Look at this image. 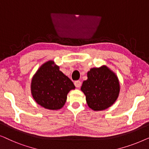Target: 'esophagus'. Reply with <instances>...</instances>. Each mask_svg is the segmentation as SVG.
I'll use <instances>...</instances> for the list:
<instances>
[{"label": "esophagus", "mask_w": 149, "mask_h": 149, "mask_svg": "<svg viewBox=\"0 0 149 149\" xmlns=\"http://www.w3.org/2000/svg\"><path fill=\"white\" fill-rule=\"evenodd\" d=\"M74 85L77 87H80L81 86V82L80 81H74Z\"/></svg>", "instance_id": "1"}]
</instances>
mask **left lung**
<instances>
[{
  "instance_id": "1",
  "label": "left lung",
  "mask_w": 149,
  "mask_h": 149,
  "mask_svg": "<svg viewBox=\"0 0 149 149\" xmlns=\"http://www.w3.org/2000/svg\"><path fill=\"white\" fill-rule=\"evenodd\" d=\"M81 90L86 96L89 107L102 111L113 105L119 95L120 87L117 77L107 66L91 68Z\"/></svg>"
}]
</instances>
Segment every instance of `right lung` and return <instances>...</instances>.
<instances>
[{"instance_id":"1","label":"right lung","mask_w":149,"mask_h":149,"mask_svg":"<svg viewBox=\"0 0 149 149\" xmlns=\"http://www.w3.org/2000/svg\"><path fill=\"white\" fill-rule=\"evenodd\" d=\"M53 64V61H49L40 67L32 78L31 92L34 100L41 107L58 110L65 104L67 94L75 86L58 66Z\"/></svg>"}]
</instances>
